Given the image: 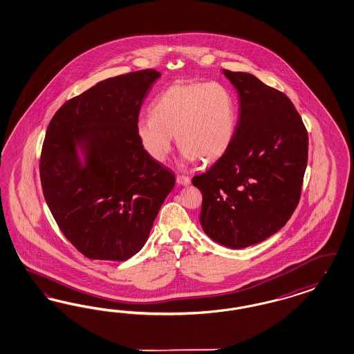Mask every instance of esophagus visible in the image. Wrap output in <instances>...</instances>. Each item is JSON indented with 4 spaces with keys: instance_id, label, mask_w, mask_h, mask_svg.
I'll list each match as a JSON object with an SVG mask.
<instances>
[{
    "instance_id": "1",
    "label": "esophagus",
    "mask_w": 354,
    "mask_h": 354,
    "mask_svg": "<svg viewBox=\"0 0 354 354\" xmlns=\"http://www.w3.org/2000/svg\"><path fill=\"white\" fill-rule=\"evenodd\" d=\"M176 183L180 184V185H188L191 183V179L185 175H176Z\"/></svg>"
}]
</instances>
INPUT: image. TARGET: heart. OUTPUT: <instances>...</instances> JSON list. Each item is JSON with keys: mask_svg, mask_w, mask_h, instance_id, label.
Wrapping results in <instances>:
<instances>
[{"mask_svg": "<svg viewBox=\"0 0 354 354\" xmlns=\"http://www.w3.org/2000/svg\"><path fill=\"white\" fill-rule=\"evenodd\" d=\"M150 113L137 120L136 133L157 162L169 158L172 136L187 162L220 158L232 142L235 106L229 90L217 82H176L159 95Z\"/></svg>", "mask_w": 354, "mask_h": 354, "instance_id": "obj_1", "label": "heart"}]
</instances>
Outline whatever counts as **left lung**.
I'll use <instances>...</instances> for the list:
<instances>
[{
	"mask_svg": "<svg viewBox=\"0 0 354 354\" xmlns=\"http://www.w3.org/2000/svg\"><path fill=\"white\" fill-rule=\"evenodd\" d=\"M239 97V120L221 158L192 184L200 223L217 243L243 248L279 232L298 207L308 156L301 115L255 75L223 69Z\"/></svg>",
	"mask_w": 354,
	"mask_h": 354,
	"instance_id": "left-lung-1",
	"label": "left lung"
}]
</instances>
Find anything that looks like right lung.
Masks as SVG:
<instances>
[{"mask_svg": "<svg viewBox=\"0 0 354 354\" xmlns=\"http://www.w3.org/2000/svg\"><path fill=\"white\" fill-rule=\"evenodd\" d=\"M159 75L142 69L100 81L49 122L39 163L43 195L65 238L87 259L124 261L137 254L175 185V175L147 156L136 133ZM77 143L86 147V168Z\"/></svg>", "mask_w": 354, "mask_h": 354, "instance_id": "add662e5", "label": "right lung"}]
</instances>
